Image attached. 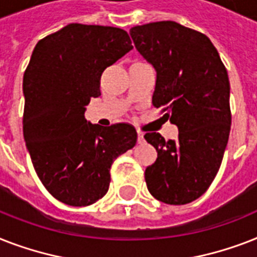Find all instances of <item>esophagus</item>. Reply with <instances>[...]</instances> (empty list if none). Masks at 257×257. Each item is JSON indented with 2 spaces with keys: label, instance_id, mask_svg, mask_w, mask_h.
<instances>
[{
  "label": "esophagus",
  "instance_id": "esophagus-1",
  "mask_svg": "<svg viewBox=\"0 0 257 257\" xmlns=\"http://www.w3.org/2000/svg\"><path fill=\"white\" fill-rule=\"evenodd\" d=\"M137 140H139V143H144V133L143 132H140V131H139V132H137Z\"/></svg>",
  "mask_w": 257,
  "mask_h": 257
}]
</instances>
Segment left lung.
Listing matches in <instances>:
<instances>
[{
	"instance_id": "obj_1",
	"label": "left lung",
	"mask_w": 257,
	"mask_h": 257,
	"mask_svg": "<svg viewBox=\"0 0 257 257\" xmlns=\"http://www.w3.org/2000/svg\"><path fill=\"white\" fill-rule=\"evenodd\" d=\"M135 48L156 70L153 105L179 128L176 140L145 133L157 151L145 169L151 195L171 205L199 199L215 179L231 131L229 78L203 33L175 21L151 22L129 32ZM163 116V117H164Z\"/></svg>"
}]
</instances>
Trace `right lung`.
I'll list each match as a JSON object with an SVG mask.
<instances>
[{
  "instance_id": "1",
  "label": "right lung",
  "mask_w": 257,
  "mask_h": 257,
  "mask_svg": "<svg viewBox=\"0 0 257 257\" xmlns=\"http://www.w3.org/2000/svg\"><path fill=\"white\" fill-rule=\"evenodd\" d=\"M118 28L69 24L34 48L24 73V139L36 173L57 200L73 207L108 192L110 167L136 145L129 124L100 126L85 120L101 94V74L133 49Z\"/></svg>"
}]
</instances>
